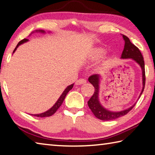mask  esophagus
<instances>
[{
    "label": "esophagus",
    "instance_id": "1",
    "mask_svg": "<svg viewBox=\"0 0 155 155\" xmlns=\"http://www.w3.org/2000/svg\"><path fill=\"white\" fill-rule=\"evenodd\" d=\"M86 82V80L84 78H80V79L76 81V84L77 85H82L83 84H85Z\"/></svg>",
    "mask_w": 155,
    "mask_h": 155
}]
</instances>
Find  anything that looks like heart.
<instances>
[{
    "mask_svg": "<svg viewBox=\"0 0 155 155\" xmlns=\"http://www.w3.org/2000/svg\"><path fill=\"white\" fill-rule=\"evenodd\" d=\"M104 54V51L101 49H95L91 54V57L93 58H98L101 57Z\"/></svg>",
    "mask_w": 155,
    "mask_h": 155,
    "instance_id": "obj_1",
    "label": "heart"
}]
</instances>
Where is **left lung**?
Here are the masks:
<instances>
[{
  "mask_svg": "<svg viewBox=\"0 0 155 155\" xmlns=\"http://www.w3.org/2000/svg\"><path fill=\"white\" fill-rule=\"evenodd\" d=\"M123 39L124 40V47L121 55V58H131L140 65L142 70V80H143V88L142 91L141 92V94H142L143 89L145 87V67H144V61L138 48H137L135 45L130 41L128 37L125 35H123ZM99 77L100 76L97 74L93 75L89 77L88 81L89 82L93 84L94 88V92L93 95L88 101V107L91 110L92 112L95 116V117L100 119L101 120H114L121 116L126 115L127 113L129 112L134 107L135 105L134 104L133 106L129 107V109L121 111L118 112H110L104 108L101 105L99 101ZM139 97V98H140Z\"/></svg>",
  "mask_w": 155,
  "mask_h": 155,
  "instance_id": "left-lung-1",
  "label": "left lung"
}]
</instances>
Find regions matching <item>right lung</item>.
<instances>
[{
    "label": "right lung",
    "mask_w": 155,
    "mask_h": 155,
    "mask_svg": "<svg viewBox=\"0 0 155 155\" xmlns=\"http://www.w3.org/2000/svg\"><path fill=\"white\" fill-rule=\"evenodd\" d=\"M39 31L42 32H44V31ZM28 39H22V40H21L18 43L17 46H16L15 48L14 49V50H13V52H14V51L16 50V49H17V48L18 47L19 45H21V44H22V43H25V42H26V41H28ZM73 84H71V85L67 86V88L65 89L63 93H62V94H61V96L60 97V98L58 99V101H56V104L54 105V106H53L52 107H51V109L48 110L47 112H44V113L40 114H33V115L31 114V115L35 116H37V117H41V118L48 117V116H52V115L54 114L56 112L57 110H58V108H59L60 107H61V105H62V102H63L64 99V98H65V97H66V95H67V93H68V92H69V91L71 90V88H73Z\"/></svg>",
    "instance_id": "add662e5"
}]
</instances>
